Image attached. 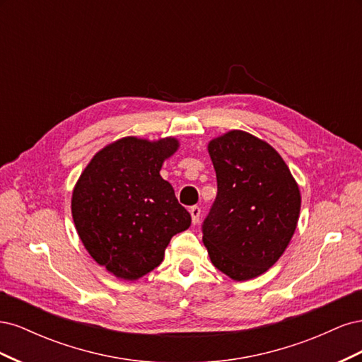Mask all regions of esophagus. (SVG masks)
<instances>
[{
	"instance_id": "obj_1",
	"label": "esophagus",
	"mask_w": 362,
	"mask_h": 362,
	"mask_svg": "<svg viewBox=\"0 0 362 362\" xmlns=\"http://www.w3.org/2000/svg\"><path fill=\"white\" fill-rule=\"evenodd\" d=\"M190 216H192V222H193V225L198 223V222H199V218H201V208H199L198 205L192 206V208H190Z\"/></svg>"
}]
</instances>
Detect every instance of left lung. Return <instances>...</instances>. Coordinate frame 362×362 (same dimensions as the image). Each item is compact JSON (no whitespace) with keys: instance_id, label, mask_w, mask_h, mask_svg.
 <instances>
[{"instance_id":"1","label":"left lung","mask_w":362,"mask_h":362,"mask_svg":"<svg viewBox=\"0 0 362 362\" xmlns=\"http://www.w3.org/2000/svg\"><path fill=\"white\" fill-rule=\"evenodd\" d=\"M217 196L202 226L216 269L234 281L267 272L286 252L298 226L300 190L267 141L242 129L208 141Z\"/></svg>"}]
</instances>
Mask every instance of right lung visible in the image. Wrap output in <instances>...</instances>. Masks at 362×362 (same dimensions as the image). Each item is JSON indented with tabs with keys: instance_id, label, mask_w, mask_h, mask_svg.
I'll return each instance as SVG.
<instances>
[{
	"instance_id": "obj_1",
	"label": "right lung",
	"mask_w": 362,
	"mask_h": 362,
	"mask_svg": "<svg viewBox=\"0 0 362 362\" xmlns=\"http://www.w3.org/2000/svg\"><path fill=\"white\" fill-rule=\"evenodd\" d=\"M180 140L136 136L112 141L81 172L71 211L86 250L117 279L137 281L161 264L170 238L192 223L160 175Z\"/></svg>"
}]
</instances>
